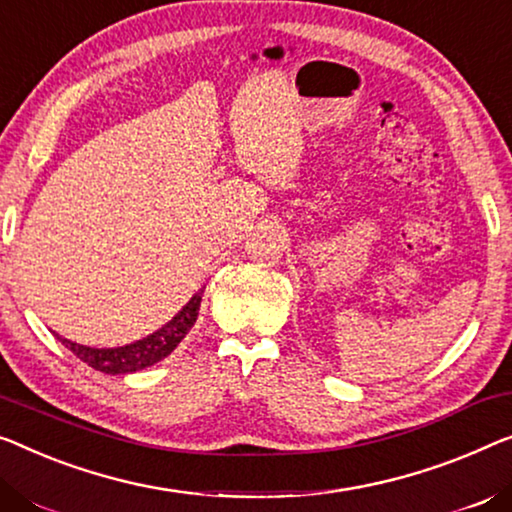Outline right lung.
Instances as JSON below:
<instances>
[{
    "instance_id": "1",
    "label": "right lung",
    "mask_w": 512,
    "mask_h": 512,
    "mask_svg": "<svg viewBox=\"0 0 512 512\" xmlns=\"http://www.w3.org/2000/svg\"><path fill=\"white\" fill-rule=\"evenodd\" d=\"M202 294L197 292L193 299H190L183 310L179 312L172 322H167L163 329H158L156 333L147 335V338L133 342V345L126 347H114V349H94V347H85L78 345V342H71L66 338H59L61 345L85 361L89 368L101 370L105 375H126V372H137L149 368L158 361H163L165 356H170L174 349H177L179 342L186 338V333L193 329V324L197 322V315H200V305H202Z\"/></svg>"
}]
</instances>
